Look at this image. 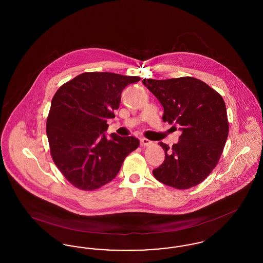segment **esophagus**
Listing matches in <instances>:
<instances>
[{
	"label": "esophagus",
	"mask_w": 263,
	"mask_h": 263,
	"mask_svg": "<svg viewBox=\"0 0 263 263\" xmlns=\"http://www.w3.org/2000/svg\"><path fill=\"white\" fill-rule=\"evenodd\" d=\"M152 144H153V142L150 141V140H148V139H146V138H142L141 141H140L141 147H148V146H150Z\"/></svg>",
	"instance_id": "obj_1"
}]
</instances>
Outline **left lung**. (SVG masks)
<instances>
[{
    "mask_svg": "<svg viewBox=\"0 0 263 263\" xmlns=\"http://www.w3.org/2000/svg\"><path fill=\"white\" fill-rule=\"evenodd\" d=\"M143 84L160 100L163 120L179 125L181 135L173 148L160 142L164 162L153 171L156 179L176 189L201 183L220 160L229 134L222 96L192 77L144 79Z\"/></svg>",
    "mask_w": 263,
    "mask_h": 263,
    "instance_id": "left-lung-1",
    "label": "left lung"
}]
</instances>
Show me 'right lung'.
Here are the masks:
<instances>
[{"label":"right lung","mask_w":263,"mask_h":263,"mask_svg":"<svg viewBox=\"0 0 263 263\" xmlns=\"http://www.w3.org/2000/svg\"><path fill=\"white\" fill-rule=\"evenodd\" d=\"M137 76L86 72L54 95L46 121L52 160L75 187L91 191L110 182L126 157L139 147L135 137L105 136L107 119L118 109L122 90Z\"/></svg>","instance_id":"right-lung-1"}]
</instances>
